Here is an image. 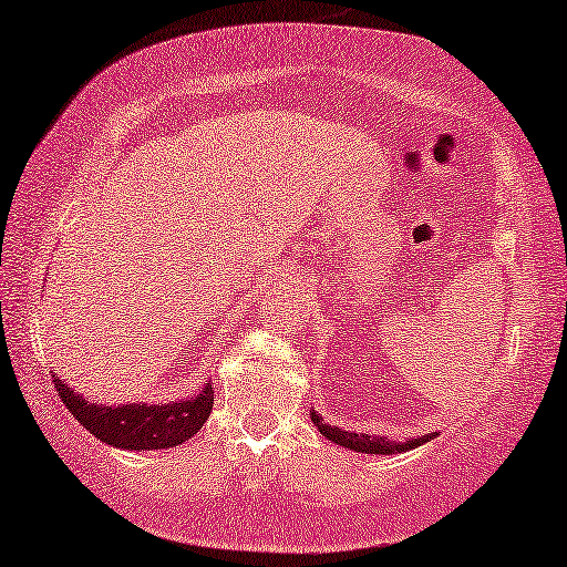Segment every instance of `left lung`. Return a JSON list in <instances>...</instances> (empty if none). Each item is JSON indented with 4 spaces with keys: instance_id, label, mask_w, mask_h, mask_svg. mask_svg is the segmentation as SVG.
<instances>
[{
    "instance_id": "1",
    "label": "left lung",
    "mask_w": 567,
    "mask_h": 567,
    "mask_svg": "<svg viewBox=\"0 0 567 567\" xmlns=\"http://www.w3.org/2000/svg\"><path fill=\"white\" fill-rule=\"evenodd\" d=\"M311 421L317 425L321 435H327L329 441H334L337 446H344L350 451H360V454H403L408 449H417L421 443H425L433 435H423V439H411V441H388L382 439V435H368V433H350V431H342L337 429V425H327L321 421L319 413H311Z\"/></svg>"
}]
</instances>
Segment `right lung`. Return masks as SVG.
I'll list each match as a JSON object with an SVG mask.
<instances>
[{"label":"right lung","instance_id":"1","mask_svg":"<svg viewBox=\"0 0 567 567\" xmlns=\"http://www.w3.org/2000/svg\"><path fill=\"white\" fill-rule=\"evenodd\" d=\"M52 382H55L60 400H63L68 411L73 413L75 421L85 431H91L95 439L109 443V446L126 451L179 446L182 441L193 439L213 413L210 382H205L199 395L189 400H172V403L164 405H99L73 393V388L65 385L63 380H58L55 374H52Z\"/></svg>","mask_w":567,"mask_h":567}]
</instances>
